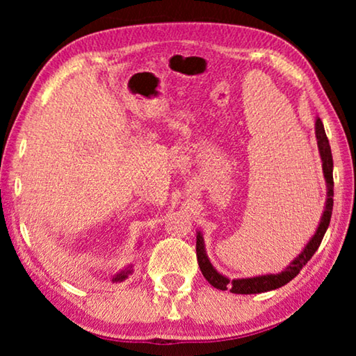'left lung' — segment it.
Listing matches in <instances>:
<instances>
[{"instance_id": "left-lung-1", "label": "left lung", "mask_w": 356, "mask_h": 356, "mask_svg": "<svg viewBox=\"0 0 356 356\" xmlns=\"http://www.w3.org/2000/svg\"><path fill=\"white\" fill-rule=\"evenodd\" d=\"M316 136H317V144H318V152L322 156V168H323V176L327 180L328 186V197H327V206H325V212L322 215L321 225H318L314 237L309 240V243L305 246V250L301 251V254L291 262V265L278 275H264V276H256V278H243V280H227L226 276L220 275L213 268V265L210 264L209 257L206 254V250H204V240L201 232H197L196 237V257L197 264H200V268L210 284L213 287L220 289V291H229L232 293H261V292H268L273 291V289H278L281 286L287 284L289 281H292L295 276L300 273V270L308 264L309 259L314 256L318 246L322 243V238L327 232L331 220V212H333V155H331V147L328 143L327 134H325L323 124L321 118L316 119Z\"/></svg>"}]
</instances>
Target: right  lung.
I'll list each match as a JSON object with an SVG mask.
<instances>
[{"label":"right lung","mask_w":356,"mask_h":356,"mask_svg":"<svg viewBox=\"0 0 356 356\" xmlns=\"http://www.w3.org/2000/svg\"><path fill=\"white\" fill-rule=\"evenodd\" d=\"M129 273H130V270H127V272H122L120 275H118L116 278H114L113 281H124L125 278H127V275H129Z\"/></svg>","instance_id":"obj_1"}]
</instances>
